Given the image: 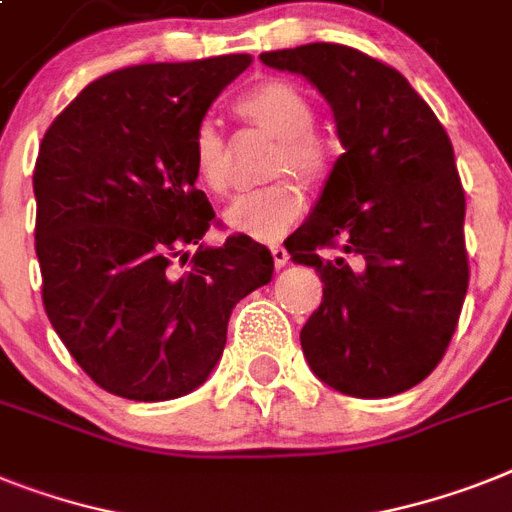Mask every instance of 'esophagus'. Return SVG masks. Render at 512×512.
<instances>
[{
  "mask_svg": "<svg viewBox=\"0 0 512 512\" xmlns=\"http://www.w3.org/2000/svg\"><path fill=\"white\" fill-rule=\"evenodd\" d=\"M269 251H272V259H274V266H277V269H282V266H285L287 261H290V253H287L285 248L280 246V243H274V246L269 248Z\"/></svg>",
  "mask_w": 512,
  "mask_h": 512,
  "instance_id": "34e87169",
  "label": "esophagus"
}]
</instances>
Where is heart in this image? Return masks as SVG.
<instances>
[{
	"mask_svg": "<svg viewBox=\"0 0 512 512\" xmlns=\"http://www.w3.org/2000/svg\"><path fill=\"white\" fill-rule=\"evenodd\" d=\"M235 109L248 125L280 141V154L272 167L274 175L290 172L306 185L322 183L327 175V151L319 138L311 135L316 128V109L301 88L287 80H264L240 96ZM193 164L201 183L211 193L222 196L230 190L227 146L214 122L198 125L193 135ZM301 209L303 198L298 188L290 183H277L259 193L240 196L225 211V222L230 230L253 240H274L293 225Z\"/></svg>",
	"mask_w": 512,
	"mask_h": 512,
	"instance_id": "1",
	"label": "heart"
}]
</instances>
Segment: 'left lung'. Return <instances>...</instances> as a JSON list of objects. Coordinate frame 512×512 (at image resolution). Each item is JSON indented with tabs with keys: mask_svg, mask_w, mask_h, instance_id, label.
Segmentation results:
<instances>
[{
	"mask_svg": "<svg viewBox=\"0 0 512 512\" xmlns=\"http://www.w3.org/2000/svg\"><path fill=\"white\" fill-rule=\"evenodd\" d=\"M259 59L324 96L345 149L285 240L290 259L324 282L322 306L301 329L303 356L342 395H400L437 369L466 301L453 143L398 70L358 49L306 44ZM335 245V260L318 256Z\"/></svg>",
	"mask_w": 512,
	"mask_h": 512,
	"instance_id": "obj_1",
	"label": "left lung"
}]
</instances>
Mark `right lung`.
I'll return each instance as SVG.
<instances>
[{
    "label": "right lung",
    "mask_w": 512,
    "mask_h": 512,
    "mask_svg": "<svg viewBox=\"0 0 512 512\" xmlns=\"http://www.w3.org/2000/svg\"><path fill=\"white\" fill-rule=\"evenodd\" d=\"M248 54L135 65L88 83L46 130L36 170V256L49 322L112 395L183 398L222 358L235 303L272 282L248 235L206 246L193 135ZM191 269L175 275L172 258Z\"/></svg>",
    "instance_id": "right-lung-1"
}]
</instances>
